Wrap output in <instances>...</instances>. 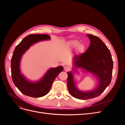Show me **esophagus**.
I'll list each match as a JSON object with an SVG mask.
<instances>
[{"label": "esophagus", "instance_id": "obj_1", "mask_svg": "<svg viewBox=\"0 0 125 125\" xmlns=\"http://www.w3.org/2000/svg\"><path fill=\"white\" fill-rule=\"evenodd\" d=\"M64 70H65L66 71H69L70 70V67L68 66H65L64 67Z\"/></svg>", "mask_w": 125, "mask_h": 125}]
</instances>
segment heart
Listing matches in <instances>:
<instances>
[{"label":"heart","mask_w":125,"mask_h":125,"mask_svg":"<svg viewBox=\"0 0 125 125\" xmlns=\"http://www.w3.org/2000/svg\"><path fill=\"white\" fill-rule=\"evenodd\" d=\"M70 45L73 47L76 48L79 46V45H80V43L77 41H73L72 42H71Z\"/></svg>","instance_id":"1"}]
</instances>
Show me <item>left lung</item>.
I'll list each match as a JSON object with an SVG mask.
<instances>
[{
    "label": "left lung",
    "instance_id": "8db88e82",
    "mask_svg": "<svg viewBox=\"0 0 125 125\" xmlns=\"http://www.w3.org/2000/svg\"><path fill=\"white\" fill-rule=\"evenodd\" d=\"M86 36L90 39V45L84 53L74 57V68H81L94 74L99 79V84L90 91H81L75 86L73 73L68 72V90L73 97L80 100L93 99L101 95L110 84L113 68L112 55L106 45L96 36Z\"/></svg>",
    "mask_w": 125,
    "mask_h": 125
}]
</instances>
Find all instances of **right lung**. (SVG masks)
<instances>
[{"label":"right lung","mask_w":125,"mask_h":125,"mask_svg":"<svg viewBox=\"0 0 125 125\" xmlns=\"http://www.w3.org/2000/svg\"><path fill=\"white\" fill-rule=\"evenodd\" d=\"M50 39V36L47 34H31L26 36L15 48L11 62V76L15 85L25 95L40 97L46 95L50 91L55 79L63 71V67L61 66L52 68L40 81L36 82L26 80L20 73V60L24 52L34 43Z\"/></svg>","instance_id":"add662e5"}]
</instances>
